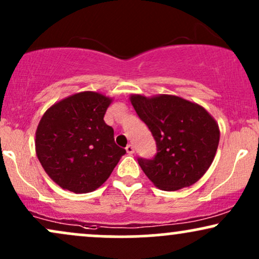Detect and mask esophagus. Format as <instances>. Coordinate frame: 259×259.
I'll return each instance as SVG.
<instances>
[{
    "mask_svg": "<svg viewBox=\"0 0 259 259\" xmlns=\"http://www.w3.org/2000/svg\"><path fill=\"white\" fill-rule=\"evenodd\" d=\"M125 150H126V152L129 153V154H133L134 152H135V148H134L133 145H127V146L125 147Z\"/></svg>",
    "mask_w": 259,
    "mask_h": 259,
    "instance_id": "34e87169",
    "label": "esophagus"
}]
</instances>
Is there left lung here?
<instances>
[{"instance_id":"obj_1","label":"left lung","mask_w":259,"mask_h":259,"mask_svg":"<svg viewBox=\"0 0 259 259\" xmlns=\"http://www.w3.org/2000/svg\"><path fill=\"white\" fill-rule=\"evenodd\" d=\"M132 105L156 141L153 158L138 162L157 187L175 191L203 177L214 159L219 144L218 124L203 107L181 97L134 95Z\"/></svg>"}]
</instances>
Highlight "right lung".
<instances>
[{"mask_svg": "<svg viewBox=\"0 0 259 259\" xmlns=\"http://www.w3.org/2000/svg\"><path fill=\"white\" fill-rule=\"evenodd\" d=\"M111 101L97 92H79L50 107L41 118L35 140L37 158L62 189L94 191L125 154L103 120Z\"/></svg>", "mask_w": 259, "mask_h": 259, "instance_id": "right-lung-1", "label": "right lung"}]
</instances>
